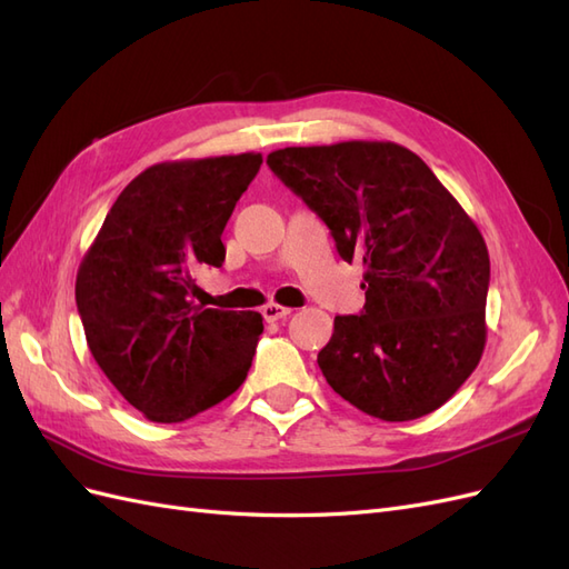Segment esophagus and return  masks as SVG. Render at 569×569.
I'll return each mask as SVG.
<instances>
[{"label":"esophagus","mask_w":569,"mask_h":569,"mask_svg":"<svg viewBox=\"0 0 569 569\" xmlns=\"http://www.w3.org/2000/svg\"><path fill=\"white\" fill-rule=\"evenodd\" d=\"M263 318L268 320V322H274V320H282V318H287L289 313H291V309L289 306H280V303H268V306H263Z\"/></svg>","instance_id":"34e87169"}]
</instances>
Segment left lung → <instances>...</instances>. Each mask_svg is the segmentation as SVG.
Returning a JSON list of instances; mask_svg holds the SVG:
<instances>
[{"instance_id": "obj_1", "label": "left lung", "mask_w": 569, "mask_h": 569, "mask_svg": "<svg viewBox=\"0 0 569 569\" xmlns=\"http://www.w3.org/2000/svg\"><path fill=\"white\" fill-rule=\"evenodd\" d=\"M278 174L366 268L359 316H335L318 366L349 405L382 421L436 411L486 347L490 260L479 227L417 152L390 141L282 148Z\"/></svg>"}]
</instances>
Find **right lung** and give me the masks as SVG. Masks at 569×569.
<instances>
[{"label":"right lung","mask_w":569,"mask_h":569,"mask_svg":"<svg viewBox=\"0 0 569 569\" xmlns=\"http://www.w3.org/2000/svg\"><path fill=\"white\" fill-rule=\"evenodd\" d=\"M260 162L241 152L148 167L81 260L76 306L90 355L150 421H187L247 380L263 318L196 303L193 272L224 263V224Z\"/></svg>","instance_id":"add662e5"}]
</instances>
